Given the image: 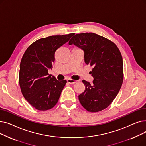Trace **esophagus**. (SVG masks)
<instances>
[{
  "mask_svg": "<svg viewBox=\"0 0 146 146\" xmlns=\"http://www.w3.org/2000/svg\"><path fill=\"white\" fill-rule=\"evenodd\" d=\"M67 81L68 83H70V84H74V83L77 82V80H73V79H68L67 80Z\"/></svg>",
  "mask_w": 146,
  "mask_h": 146,
  "instance_id": "obj_1",
  "label": "esophagus"
}]
</instances>
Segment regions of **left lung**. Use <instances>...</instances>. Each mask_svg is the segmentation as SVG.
<instances>
[{
  "label": "left lung",
  "instance_id": "1",
  "mask_svg": "<svg viewBox=\"0 0 146 146\" xmlns=\"http://www.w3.org/2000/svg\"><path fill=\"white\" fill-rule=\"evenodd\" d=\"M84 52V60L93 66V84L83 80L85 90L79 95L82 105L91 112L107 108L118 95L123 82V61L117 46L92 33L75 35L68 42Z\"/></svg>",
  "mask_w": 146,
  "mask_h": 146
}]
</instances>
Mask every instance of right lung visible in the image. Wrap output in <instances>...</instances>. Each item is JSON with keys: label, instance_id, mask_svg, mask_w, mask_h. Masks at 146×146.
Returning <instances> with one entry per match:
<instances>
[{"label": "right lung", "instance_id": "1", "mask_svg": "<svg viewBox=\"0 0 146 146\" xmlns=\"http://www.w3.org/2000/svg\"><path fill=\"white\" fill-rule=\"evenodd\" d=\"M74 33L52 35L33 43L25 51L19 67V85L26 100L38 110L52 108L58 101L67 81L51 77L56 50L69 41Z\"/></svg>", "mask_w": 146, "mask_h": 146}]
</instances>
